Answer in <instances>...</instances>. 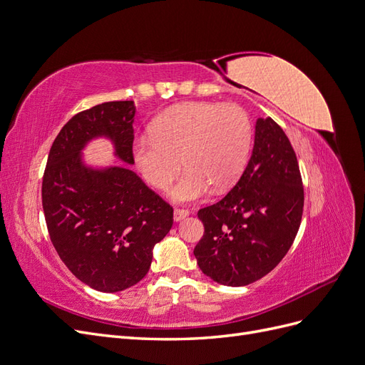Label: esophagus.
I'll use <instances>...</instances> for the list:
<instances>
[{"mask_svg":"<svg viewBox=\"0 0 365 365\" xmlns=\"http://www.w3.org/2000/svg\"><path fill=\"white\" fill-rule=\"evenodd\" d=\"M187 216H189V210L175 208V212H173V219H175V222H181V220H182V219H185Z\"/></svg>","mask_w":365,"mask_h":365,"instance_id":"esophagus-1","label":"esophagus"}]
</instances>
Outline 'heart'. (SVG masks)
<instances>
[{"label": "heart", "mask_w": 365, "mask_h": 365, "mask_svg": "<svg viewBox=\"0 0 365 365\" xmlns=\"http://www.w3.org/2000/svg\"><path fill=\"white\" fill-rule=\"evenodd\" d=\"M152 135L132 145L140 173L152 187L165 192L187 172L170 196L175 202H195L233 187L244 173L252 145V125L237 105L184 102L165 109L150 126Z\"/></svg>", "instance_id": "obj_1"}]
</instances>
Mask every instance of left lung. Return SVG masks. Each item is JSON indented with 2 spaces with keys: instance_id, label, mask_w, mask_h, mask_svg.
I'll return each instance as SVG.
<instances>
[{
  "instance_id": "obj_1",
  "label": "left lung",
  "mask_w": 365,
  "mask_h": 365,
  "mask_svg": "<svg viewBox=\"0 0 365 365\" xmlns=\"http://www.w3.org/2000/svg\"><path fill=\"white\" fill-rule=\"evenodd\" d=\"M304 204L298 161L283 129L259 118L240 180L219 202L201 208L204 236L195 247L201 271L225 286H247L289 251Z\"/></svg>"
}]
</instances>
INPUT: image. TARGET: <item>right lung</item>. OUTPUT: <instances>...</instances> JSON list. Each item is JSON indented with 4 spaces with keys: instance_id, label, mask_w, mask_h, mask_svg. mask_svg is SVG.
I'll use <instances>...</instances> for the list:
<instances>
[{
    "instance_id": "add662e5",
    "label": "right lung",
    "mask_w": 365,
    "mask_h": 365,
    "mask_svg": "<svg viewBox=\"0 0 365 365\" xmlns=\"http://www.w3.org/2000/svg\"><path fill=\"white\" fill-rule=\"evenodd\" d=\"M135 103L106 102L76 114L54 140L42 180L53 247L90 288L120 292L148 274L153 247L169 233L173 210L129 169ZM108 139L128 166H94L84 149Z\"/></svg>"
}]
</instances>
